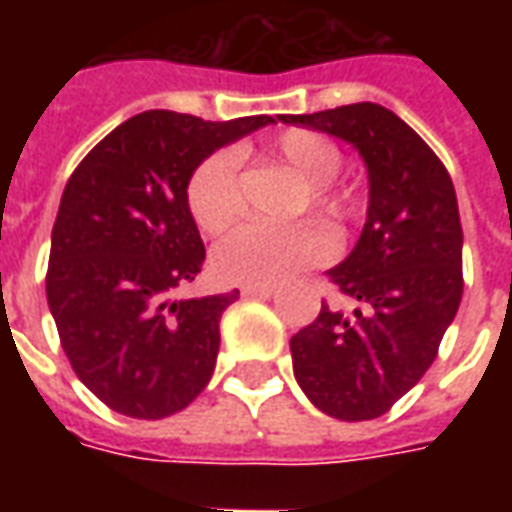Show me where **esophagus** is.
<instances>
[{
  "label": "esophagus",
  "instance_id": "1",
  "mask_svg": "<svg viewBox=\"0 0 512 512\" xmlns=\"http://www.w3.org/2000/svg\"><path fill=\"white\" fill-rule=\"evenodd\" d=\"M241 293H244L246 299H271V296H274V288H260V285H246V288H241Z\"/></svg>",
  "mask_w": 512,
  "mask_h": 512
}]
</instances>
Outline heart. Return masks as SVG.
Wrapping results in <instances>:
<instances>
[{
	"label": "heart",
	"instance_id": "heart-1",
	"mask_svg": "<svg viewBox=\"0 0 512 512\" xmlns=\"http://www.w3.org/2000/svg\"><path fill=\"white\" fill-rule=\"evenodd\" d=\"M271 156L288 164L307 183L310 211L334 227H343L356 216V197L337 189L332 180L343 167V153L318 131L290 128L279 136ZM186 200L194 222L208 235L224 233L244 213V189L233 150H216L191 172ZM334 255V238L321 224L296 222L285 227L249 224L227 235L213 252V268L227 282L238 285H277L304 268L321 266Z\"/></svg>",
	"mask_w": 512,
	"mask_h": 512
}]
</instances>
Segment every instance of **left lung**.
I'll list each match as a JSON object with an SVG mask.
<instances>
[{"instance_id":"8db88e82","label":"left lung","mask_w":512,"mask_h":512,"mask_svg":"<svg viewBox=\"0 0 512 512\" xmlns=\"http://www.w3.org/2000/svg\"><path fill=\"white\" fill-rule=\"evenodd\" d=\"M279 120L343 139L367 167L362 235L351 255L326 271L359 307L343 315L321 304V315L290 337V354L312 406L343 422L376 419L425 376L461 304L455 189L422 136L381 104Z\"/></svg>"}]
</instances>
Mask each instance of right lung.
Returning <instances> with one entry per match:
<instances>
[{
	"label": "right lung",
	"instance_id": "obj_1",
	"mask_svg": "<svg viewBox=\"0 0 512 512\" xmlns=\"http://www.w3.org/2000/svg\"><path fill=\"white\" fill-rule=\"evenodd\" d=\"M268 123L150 109L73 169L51 230L46 296L73 373L117 414L164 419L211 381L219 321L238 290L172 299L205 263L186 186L211 153Z\"/></svg>",
	"mask_w": 512,
	"mask_h": 512
}]
</instances>
